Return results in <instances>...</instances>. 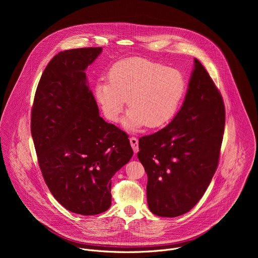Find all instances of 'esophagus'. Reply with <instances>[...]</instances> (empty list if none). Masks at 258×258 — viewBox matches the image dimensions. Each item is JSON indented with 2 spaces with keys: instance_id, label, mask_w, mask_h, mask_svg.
I'll return each mask as SVG.
<instances>
[{
  "instance_id": "1",
  "label": "esophagus",
  "mask_w": 258,
  "mask_h": 258,
  "mask_svg": "<svg viewBox=\"0 0 258 258\" xmlns=\"http://www.w3.org/2000/svg\"><path fill=\"white\" fill-rule=\"evenodd\" d=\"M130 143H131V146H132L134 152L138 153V151H139V141H138V139L135 138V137H132V138H130Z\"/></svg>"
}]
</instances>
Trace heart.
Segmentation results:
<instances>
[{"mask_svg":"<svg viewBox=\"0 0 258 258\" xmlns=\"http://www.w3.org/2000/svg\"><path fill=\"white\" fill-rule=\"evenodd\" d=\"M108 80L95 85V98L112 122L118 120L127 100L131 109L122 124L131 131L144 125L156 128L170 121L187 87L177 69L141 57L116 62L108 72Z\"/></svg>","mask_w":258,"mask_h":258,"instance_id":"obj_1","label":"heart"}]
</instances>
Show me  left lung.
Wrapping results in <instances>:
<instances>
[{
  "label": "left lung",
  "mask_w": 258,
  "mask_h": 258,
  "mask_svg": "<svg viewBox=\"0 0 258 258\" xmlns=\"http://www.w3.org/2000/svg\"><path fill=\"white\" fill-rule=\"evenodd\" d=\"M225 121L223 98L194 59L179 111L165 127L139 140L138 158L148 175L147 201L152 213L175 217L201 199L217 168Z\"/></svg>",
  "instance_id": "1"
}]
</instances>
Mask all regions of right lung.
Here are the masks:
<instances>
[{
  "label": "right lung",
  "instance_id": "obj_1",
  "mask_svg": "<svg viewBox=\"0 0 258 258\" xmlns=\"http://www.w3.org/2000/svg\"><path fill=\"white\" fill-rule=\"evenodd\" d=\"M102 48L58 53L44 70L31 136L44 179L67 210L95 215L111 205V178L132 158L128 136L99 115L85 70Z\"/></svg>",
  "mask_w": 258,
  "mask_h": 258
}]
</instances>
